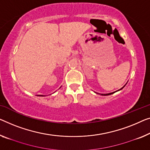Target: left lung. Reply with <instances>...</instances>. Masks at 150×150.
I'll return each instance as SVG.
<instances>
[{"mask_svg":"<svg viewBox=\"0 0 150 150\" xmlns=\"http://www.w3.org/2000/svg\"><path fill=\"white\" fill-rule=\"evenodd\" d=\"M124 86V87H125ZM124 87H122V88H121V89H119V90H120V89H122V88H124ZM119 90H118V91H119ZM115 93V92H112V93H106V94H101V95H102V96H108V95H110V94H112V93Z\"/></svg>","mask_w":150,"mask_h":150,"instance_id":"1","label":"left lung"}]
</instances>
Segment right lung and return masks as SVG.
Returning <instances> with one entry per match:
<instances>
[{"mask_svg": "<svg viewBox=\"0 0 150 150\" xmlns=\"http://www.w3.org/2000/svg\"><path fill=\"white\" fill-rule=\"evenodd\" d=\"M40 96H42V95H40Z\"/></svg>", "mask_w": 150, "mask_h": 150, "instance_id": "add662e5", "label": "right lung"}]
</instances>
